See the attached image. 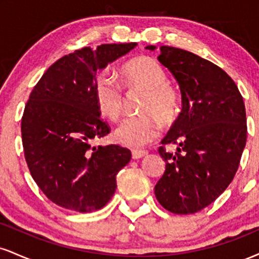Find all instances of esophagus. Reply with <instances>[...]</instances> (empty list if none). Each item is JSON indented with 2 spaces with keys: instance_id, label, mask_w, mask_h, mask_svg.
<instances>
[{
  "instance_id": "34e87169",
  "label": "esophagus",
  "mask_w": 259,
  "mask_h": 259,
  "mask_svg": "<svg viewBox=\"0 0 259 259\" xmlns=\"http://www.w3.org/2000/svg\"><path fill=\"white\" fill-rule=\"evenodd\" d=\"M147 151H140V150H134L133 151V158L134 159H139V158H142V157L147 156Z\"/></svg>"
}]
</instances>
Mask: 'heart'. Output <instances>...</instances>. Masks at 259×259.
<instances>
[{
  "mask_svg": "<svg viewBox=\"0 0 259 259\" xmlns=\"http://www.w3.org/2000/svg\"><path fill=\"white\" fill-rule=\"evenodd\" d=\"M123 84L130 90H146L141 112L136 117L125 118L114 130V140L130 148H141L158 136V123L171 125L180 113V95L167 82V73L156 59L138 57L121 67ZM94 96L99 111L111 120H118L124 111L125 97L121 86L109 75L101 73L94 85Z\"/></svg>",
  "mask_w": 259,
  "mask_h": 259,
  "instance_id": "heart-1",
  "label": "heart"
}]
</instances>
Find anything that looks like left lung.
Listing matches in <instances>:
<instances>
[{"label": "left lung", "mask_w": 259, "mask_h": 259, "mask_svg": "<svg viewBox=\"0 0 259 259\" xmlns=\"http://www.w3.org/2000/svg\"><path fill=\"white\" fill-rule=\"evenodd\" d=\"M158 61L179 82L183 109L158 148L165 171L154 194L169 212L192 214L214 202L236 174L247 140L245 103L234 80L195 53L162 46ZM168 143L177 145V153L165 151Z\"/></svg>", "instance_id": "obj_1"}]
</instances>
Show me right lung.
<instances>
[{"label": "right lung", "instance_id": "obj_1", "mask_svg": "<svg viewBox=\"0 0 259 259\" xmlns=\"http://www.w3.org/2000/svg\"><path fill=\"white\" fill-rule=\"evenodd\" d=\"M84 47L55 62L32 89L22 117L24 157L32 179L49 200L76 212L105 207L118 171L132 158L118 145L91 147L111 127L94 96L96 73L136 46Z\"/></svg>", "mask_w": 259, "mask_h": 259}]
</instances>
